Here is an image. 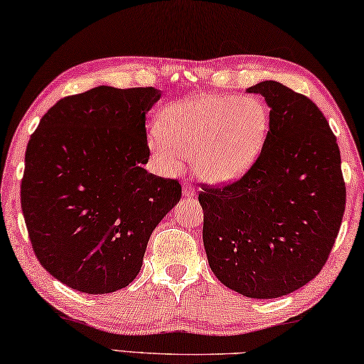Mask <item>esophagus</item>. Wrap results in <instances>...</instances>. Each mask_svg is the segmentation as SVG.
<instances>
[{
	"label": "esophagus",
	"instance_id": "esophagus-1",
	"mask_svg": "<svg viewBox=\"0 0 364 364\" xmlns=\"http://www.w3.org/2000/svg\"><path fill=\"white\" fill-rule=\"evenodd\" d=\"M182 193H183V197H188V198H192V197H195V188L190 186V183H183V188H182Z\"/></svg>",
	"mask_w": 364,
	"mask_h": 364
}]
</instances>
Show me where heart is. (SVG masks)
<instances>
[{"instance_id": "heart-1", "label": "heart", "mask_w": 364, "mask_h": 364, "mask_svg": "<svg viewBox=\"0 0 364 364\" xmlns=\"http://www.w3.org/2000/svg\"><path fill=\"white\" fill-rule=\"evenodd\" d=\"M270 115L257 97L200 94L172 104L153 127L148 144L158 163L177 172L183 156L206 182L236 181L264 148Z\"/></svg>"}]
</instances>
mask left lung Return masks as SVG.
Instances as JSON below:
<instances>
[{
	"label": "left lung",
	"instance_id": "obj_1",
	"mask_svg": "<svg viewBox=\"0 0 364 364\" xmlns=\"http://www.w3.org/2000/svg\"><path fill=\"white\" fill-rule=\"evenodd\" d=\"M270 107L254 166L225 187H203V244L211 272L254 299L289 294L326 265L345 211L337 138L317 105L277 81L247 89Z\"/></svg>",
	"mask_w": 364,
	"mask_h": 364
}]
</instances>
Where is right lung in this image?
I'll return each mask as SVG.
<instances>
[{"label":"right lung","instance_id":"obj_1","mask_svg":"<svg viewBox=\"0 0 364 364\" xmlns=\"http://www.w3.org/2000/svg\"><path fill=\"white\" fill-rule=\"evenodd\" d=\"M154 87L99 86L58 100L26 151L21 206L42 267L76 291L114 293L141 270L181 183L151 174L146 114Z\"/></svg>","mask_w":364,"mask_h":364}]
</instances>
